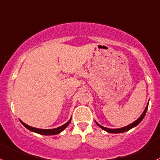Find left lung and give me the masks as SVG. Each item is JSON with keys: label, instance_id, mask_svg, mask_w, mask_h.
<instances>
[{"label": "left lung", "instance_id": "8db88e82", "mask_svg": "<svg viewBox=\"0 0 160 160\" xmlns=\"http://www.w3.org/2000/svg\"><path fill=\"white\" fill-rule=\"evenodd\" d=\"M148 104H147L146 107H145V110L143 111V113H142V115H141V116L139 117V118H138V119L136 120L135 121H134L133 123H132V124H128V125L125 126V127H124V128H116V129H112V128H108L103 127V126H102V125H100L99 124H98L97 122H96V123L99 128H101L102 129V130L106 131V132H109V133H113V134L123 133V132H128V131H129L130 129H132V128H133L136 127V126H137L138 124L139 123H140L141 121L143 120V118H145V113H146V112H147V110H148Z\"/></svg>", "mask_w": 160, "mask_h": 160}]
</instances>
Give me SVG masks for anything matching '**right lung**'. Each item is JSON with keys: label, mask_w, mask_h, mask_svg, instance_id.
Returning a JSON list of instances; mask_svg holds the SVG:
<instances>
[{"label": "right lung", "mask_w": 160, "mask_h": 160, "mask_svg": "<svg viewBox=\"0 0 160 160\" xmlns=\"http://www.w3.org/2000/svg\"><path fill=\"white\" fill-rule=\"evenodd\" d=\"M71 121H72V118H70L66 124H64V125L61 126V127H58L57 128H53V129H40V128H32L31 126L27 125L26 124H25L24 122H22V121L21 123L23 124L24 127H26L28 130L31 131L32 132H36V133L39 134H42V135H53V134H58L59 133H61L62 131H64L66 128L68 126V124H70Z\"/></svg>", "instance_id": "obj_1"}]
</instances>
